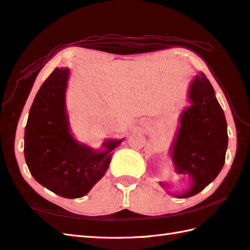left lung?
Masks as SVG:
<instances>
[{
	"instance_id": "8db88e82",
	"label": "left lung",
	"mask_w": 250,
	"mask_h": 250,
	"mask_svg": "<svg viewBox=\"0 0 250 250\" xmlns=\"http://www.w3.org/2000/svg\"><path fill=\"white\" fill-rule=\"evenodd\" d=\"M188 101L190 105L181 112L178 133L170 148L175 172L188 175L190 183L184 193H169L178 198L194 196L217 178L226 161L229 142L226 116L203 72L190 82Z\"/></svg>"
}]
</instances>
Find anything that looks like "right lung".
<instances>
[{
    "mask_svg": "<svg viewBox=\"0 0 250 250\" xmlns=\"http://www.w3.org/2000/svg\"><path fill=\"white\" fill-rule=\"evenodd\" d=\"M70 70L56 68L34 97L24 129V159L37 182L65 198H80L104 177L121 140L104 149L77 141L70 131L66 90Z\"/></svg>",
    "mask_w": 250,
    "mask_h": 250,
    "instance_id": "add662e5",
    "label": "right lung"
}]
</instances>
